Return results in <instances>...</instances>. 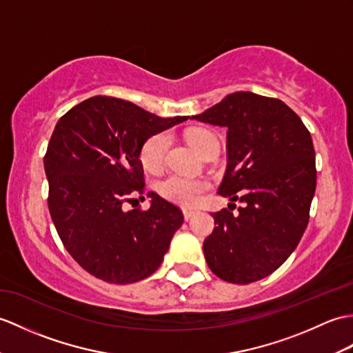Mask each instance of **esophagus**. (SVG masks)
<instances>
[{"label": "esophagus", "mask_w": 353, "mask_h": 353, "mask_svg": "<svg viewBox=\"0 0 353 353\" xmlns=\"http://www.w3.org/2000/svg\"><path fill=\"white\" fill-rule=\"evenodd\" d=\"M194 215H195V212H194V210L183 209V216H185V221H190Z\"/></svg>", "instance_id": "obj_1"}]
</instances>
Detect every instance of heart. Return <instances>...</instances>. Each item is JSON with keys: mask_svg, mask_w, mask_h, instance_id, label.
<instances>
[{"mask_svg": "<svg viewBox=\"0 0 353 353\" xmlns=\"http://www.w3.org/2000/svg\"><path fill=\"white\" fill-rule=\"evenodd\" d=\"M188 141L203 157L212 150H219V141L216 135L209 129L194 128L188 130ZM170 144V135L167 132H158L145 139L139 150V161L147 171H158ZM209 190V182L204 179H192L180 174H170L158 183L159 194L170 201L185 208L195 206L201 200L203 194Z\"/></svg>", "mask_w": 353, "mask_h": 353, "instance_id": "obj_1", "label": "heart"}]
</instances>
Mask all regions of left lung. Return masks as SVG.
<instances>
[{"mask_svg": "<svg viewBox=\"0 0 353 353\" xmlns=\"http://www.w3.org/2000/svg\"><path fill=\"white\" fill-rule=\"evenodd\" d=\"M192 119L227 128V170L218 194L241 201L214 212L203 251L221 280L250 284L270 275L298 247L316 191L311 135L283 101L236 92ZM234 204V203H230Z\"/></svg>", "mask_w": 353, "mask_h": 353, "instance_id": "8db88e82", "label": "left lung"}]
</instances>
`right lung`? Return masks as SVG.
I'll return each instance as SVG.
<instances>
[{
	"label": "right lung",
	"mask_w": 353,
	"mask_h": 353,
	"mask_svg": "<svg viewBox=\"0 0 353 353\" xmlns=\"http://www.w3.org/2000/svg\"><path fill=\"white\" fill-rule=\"evenodd\" d=\"M188 120L94 96L55 125L43 158L48 208L64 248L88 274L112 284L144 280L162 263L183 214L150 192L152 206L125 210L145 192L139 150L147 138ZM144 196H139V200Z\"/></svg>",
	"instance_id": "obj_1"
}]
</instances>
